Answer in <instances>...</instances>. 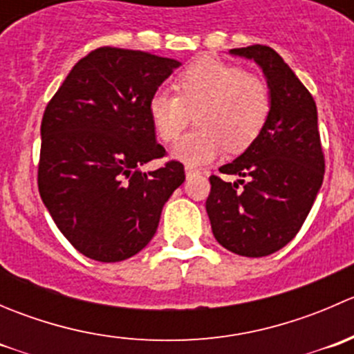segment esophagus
<instances>
[{
	"instance_id": "1",
	"label": "esophagus",
	"mask_w": 354,
	"mask_h": 354,
	"mask_svg": "<svg viewBox=\"0 0 354 354\" xmlns=\"http://www.w3.org/2000/svg\"><path fill=\"white\" fill-rule=\"evenodd\" d=\"M185 174H187V178H192V176H195V174H198V169H194V167L187 166L185 167Z\"/></svg>"
}]
</instances>
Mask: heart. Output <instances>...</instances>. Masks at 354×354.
Wrapping results in <instances>:
<instances>
[{
	"instance_id": "1",
	"label": "heart",
	"mask_w": 354,
	"mask_h": 354,
	"mask_svg": "<svg viewBox=\"0 0 354 354\" xmlns=\"http://www.w3.org/2000/svg\"><path fill=\"white\" fill-rule=\"evenodd\" d=\"M174 92L156 91L149 116L157 137L174 142L197 116L198 127L185 135L173 154L188 166L210 162L231 151L246 149L263 130L270 113L269 88L243 68L203 58L174 77Z\"/></svg>"
}]
</instances>
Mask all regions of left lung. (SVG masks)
<instances>
[{
  "instance_id": "8db88e82",
  "label": "left lung",
  "mask_w": 354,
  "mask_h": 354,
  "mask_svg": "<svg viewBox=\"0 0 354 354\" xmlns=\"http://www.w3.org/2000/svg\"><path fill=\"white\" fill-rule=\"evenodd\" d=\"M230 53L262 68L270 113L243 154L219 167L243 180L230 183L212 174L205 209L219 245L238 255L266 257L296 236L322 187L326 160L317 106L272 48L255 44Z\"/></svg>"
}]
</instances>
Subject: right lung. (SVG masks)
Listing matches in <instances>:
<instances>
[{"label": "right lung", "instance_id": "1", "mask_svg": "<svg viewBox=\"0 0 354 354\" xmlns=\"http://www.w3.org/2000/svg\"><path fill=\"white\" fill-rule=\"evenodd\" d=\"M181 63L144 51L99 48L68 73L41 123L37 185L63 236L82 255L121 262L156 234L185 167L164 157L149 99Z\"/></svg>", "mask_w": 354, "mask_h": 354}]
</instances>
